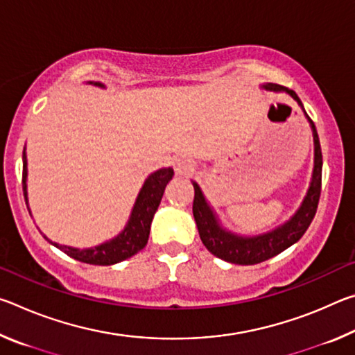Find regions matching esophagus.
<instances>
[{"label": "esophagus", "instance_id": "obj_1", "mask_svg": "<svg viewBox=\"0 0 355 355\" xmlns=\"http://www.w3.org/2000/svg\"><path fill=\"white\" fill-rule=\"evenodd\" d=\"M173 167H175L177 175H184V177L191 175V172L194 171V164H192V161L189 158H178Z\"/></svg>", "mask_w": 355, "mask_h": 355}]
</instances>
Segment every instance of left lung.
Returning a JSON list of instances; mask_svg holds the SVG:
<instances>
[{
    "mask_svg": "<svg viewBox=\"0 0 355 355\" xmlns=\"http://www.w3.org/2000/svg\"><path fill=\"white\" fill-rule=\"evenodd\" d=\"M269 91H286L291 97L302 106V101L299 100L296 92L291 89H286L280 84L268 83L263 86ZM307 116V114H305ZM311 130H313V139H315V171H313V182L309 189V194L305 197L302 207L297 209V213L293 216L291 220H288L285 225L279 227L277 230L266 235L257 236V238H239L232 235L219 227L218 220H216L214 214L209 207L207 205L203 194L199 188V184H194V202H192V214H194L197 228H199V235L205 248L211 252L213 255L222 258L228 263L235 264H257L261 261H266L269 258L275 257L280 252L290 248L291 244L299 241L305 232H307L309 225L313 220L316 214L318 203H320L321 196V178H322V153L320 139H318V133L315 128L313 120L309 116Z\"/></svg>",
    "mask_w": 355,
    "mask_h": 355,
    "instance_id": "left-lung-1",
    "label": "left lung"
}]
</instances>
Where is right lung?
Here are the masks:
<instances>
[{
    "label": "right lung",
    "mask_w": 355,
    "mask_h": 355,
    "mask_svg": "<svg viewBox=\"0 0 355 355\" xmlns=\"http://www.w3.org/2000/svg\"><path fill=\"white\" fill-rule=\"evenodd\" d=\"M95 86H101L103 84L95 83ZM26 156L23 152V196H25V202L28 205V197H26ZM173 177V171L171 167L167 169H159L155 173H152L144 183L142 189L137 196V200L135 203L133 213L128 220L125 230L120 233L117 238L111 239L101 245L92 249H73L67 248V245L55 244L59 250H62L64 254L75 258L78 261L87 263V264H98V266H110V264H116L119 261L127 260V258L133 257L137 252L146 248L150 235V224L156 213V209L159 207V202L163 199V192L166 189V184L171 182ZM48 239V238H46Z\"/></svg>",
    "instance_id": "1"
}]
</instances>
